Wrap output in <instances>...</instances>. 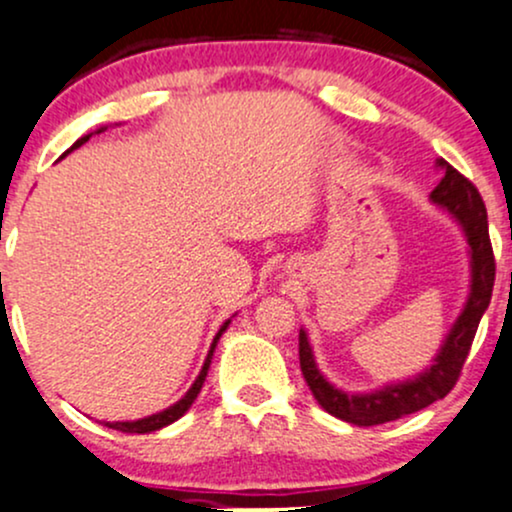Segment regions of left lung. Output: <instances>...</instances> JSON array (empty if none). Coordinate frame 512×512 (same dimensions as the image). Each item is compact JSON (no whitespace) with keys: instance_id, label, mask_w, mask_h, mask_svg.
I'll use <instances>...</instances> for the list:
<instances>
[{"instance_id":"obj_1","label":"left lung","mask_w":512,"mask_h":512,"mask_svg":"<svg viewBox=\"0 0 512 512\" xmlns=\"http://www.w3.org/2000/svg\"><path fill=\"white\" fill-rule=\"evenodd\" d=\"M438 166L445 170L438 187L431 192V199L445 207L460 221L467 233L469 250H472V293L464 305L462 315L457 317L443 349L436 356V363L421 373L419 378L407 380L399 385H387L385 390L370 392V395H346L322 378L315 366L313 351H310L308 337L301 330L298 334V358H301L303 378L313 392L317 404L330 411L332 416L354 426H378L387 421L402 419L414 411L428 407V404L443 399L460 380L462 366L472 349L474 334H477L479 320L491 303L493 281H496V260L489 238V221H486V207L474 182L464 178L448 161L440 158Z\"/></svg>"}]
</instances>
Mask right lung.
<instances>
[{"label": "right lung", "mask_w": 512, "mask_h": 512, "mask_svg": "<svg viewBox=\"0 0 512 512\" xmlns=\"http://www.w3.org/2000/svg\"><path fill=\"white\" fill-rule=\"evenodd\" d=\"M88 139H91V134H86V137H81L79 142H76V144L72 146V149H76V146H81L84 142H88ZM72 149H69V151H72ZM226 327H228V322H223V327L219 330V334H216V337H214V344H211L207 361H204V366H202V373L197 375L195 385H192L190 390H187V395L182 397L180 402H175L173 407H168L166 411H158V414H154V416H146V419H139V421H115V424H108V426L115 428V431H122V433H151V431H158V428L173 424V421H178L180 416L185 414V411L192 407V402H195V399H197L199 390H202L204 378H207V370H209V363H211V356H214L216 342H219L221 334L226 332Z\"/></svg>", "instance_id": "1"}]
</instances>
